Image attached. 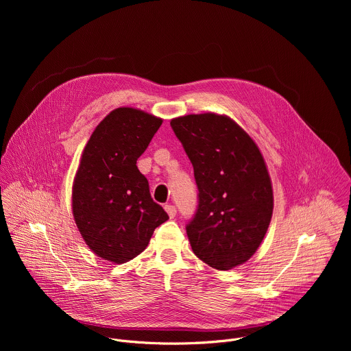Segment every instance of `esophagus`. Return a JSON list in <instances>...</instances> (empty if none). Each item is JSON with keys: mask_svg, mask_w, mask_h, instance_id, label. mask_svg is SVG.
Returning <instances> with one entry per match:
<instances>
[{"mask_svg": "<svg viewBox=\"0 0 351 351\" xmlns=\"http://www.w3.org/2000/svg\"><path fill=\"white\" fill-rule=\"evenodd\" d=\"M165 211L168 213L169 218H175V215H176V207H175V206L167 204V206H165Z\"/></svg>", "mask_w": 351, "mask_h": 351, "instance_id": "obj_1", "label": "esophagus"}]
</instances>
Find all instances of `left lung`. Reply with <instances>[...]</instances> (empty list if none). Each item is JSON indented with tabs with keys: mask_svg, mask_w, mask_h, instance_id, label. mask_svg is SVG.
<instances>
[{
	"mask_svg": "<svg viewBox=\"0 0 351 351\" xmlns=\"http://www.w3.org/2000/svg\"><path fill=\"white\" fill-rule=\"evenodd\" d=\"M193 165L197 210L186 225L194 254L228 271L260 247L274 210L269 173L257 144L230 118L186 115L171 121Z\"/></svg>",
	"mask_w": 351,
	"mask_h": 351,
	"instance_id": "obj_1",
	"label": "left lung"
}]
</instances>
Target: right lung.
Masks as SVG:
<instances>
[{"label": "right lung", "mask_w": 351, "mask_h": 351, "mask_svg": "<svg viewBox=\"0 0 351 351\" xmlns=\"http://www.w3.org/2000/svg\"><path fill=\"white\" fill-rule=\"evenodd\" d=\"M161 123L140 110L117 108L84 147L73 182V218L91 252L107 261L123 264L138 256L169 219L136 165Z\"/></svg>", "instance_id": "add662e5"}]
</instances>
